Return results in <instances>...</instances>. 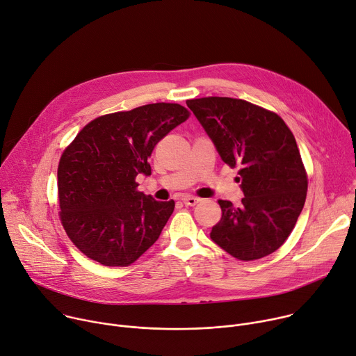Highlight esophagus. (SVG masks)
I'll return each mask as SVG.
<instances>
[{
    "instance_id": "obj_1",
    "label": "esophagus",
    "mask_w": 356,
    "mask_h": 356,
    "mask_svg": "<svg viewBox=\"0 0 356 356\" xmlns=\"http://www.w3.org/2000/svg\"><path fill=\"white\" fill-rule=\"evenodd\" d=\"M181 202H183L186 206H196L197 203L202 202V199L195 197V196H183V197H181Z\"/></svg>"
}]
</instances>
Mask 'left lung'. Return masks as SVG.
I'll use <instances>...</instances> for the list:
<instances>
[{"label": "left lung", "instance_id": "1", "mask_svg": "<svg viewBox=\"0 0 356 356\" xmlns=\"http://www.w3.org/2000/svg\"><path fill=\"white\" fill-rule=\"evenodd\" d=\"M186 104L224 163L240 169L243 204L218 200L222 214L211 240L241 261L274 252L294 230L307 199L308 176L293 132L275 112L243 99L207 96Z\"/></svg>", "mask_w": 356, "mask_h": 356}]
</instances>
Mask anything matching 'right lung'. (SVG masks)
Returning a JSON list of instances; mask_svg holds the SVG:
<instances>
[{
	"instance_id": "add662e5",
	"label": "right lung",
	"mask_w": 356,
	"mask_h": 356,
	"mask_svg": "<svg viewBox=\"0 0 356 356\" xmlns=\"http://www.w3.org/2000/svg\"><path fill=\"white\" fill-rule=\"evenodd\" d=\"M190 112L179 104H149L102 115L82 127L58 165L59 218L75 247L106 267H127L159 238L175 202L138 190L152 173L159 140Z\"/></svg>"
}]
</instances>
